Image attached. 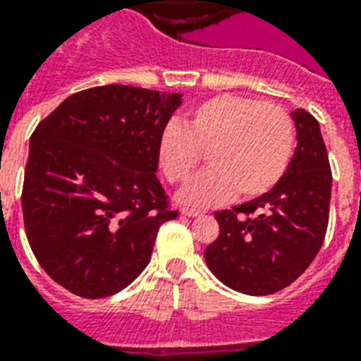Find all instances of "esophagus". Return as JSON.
I'll return each instance as SVG.
<instances>
[{
	"mask_svg": "<svg viewBox=\"0 0 361 361\" xmlns=\"http://www.w3.org/2000/svg\"><path fill=\"white\" fill-rule=\"evenodd\" d=\"M181 215H185V216H202V215H204V213H202V211H198V209H190V207H183V209H181Z\"/></svg>",
	"mask_w": 361,
	"mask_h": 361,
	"instance_id": "1",
	"label": "esophagus"
}]
</instances>
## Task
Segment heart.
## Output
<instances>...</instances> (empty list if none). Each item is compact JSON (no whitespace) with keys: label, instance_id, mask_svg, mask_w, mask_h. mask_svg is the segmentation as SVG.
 <instances>
[{"label":"heart","instance_id":"1","mask_svg":"<svg viewBox=\"0 0 361 361\" xmlns=\"http://www.w3.org/2000/svg\"><path fill=\"white\" fill-rule=\"evenodd\" d=\"M297 146L293 116L276 104L239 94H219L202 102L185 120V128L166 126L157 157L166 180L189 181L207 150L209 169L180 195L189 206H216L239 190L257 198L280 183Z\"/></svg>","mask_w":361,"mask_h":361}]
</instances>
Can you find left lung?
<instances>
[{"instance_id":"obj_1","label":"left lung","mask_w":361,"mask_h":361,"mask_svg":"<svg viewBox=\"0 0 361 361\" xmlns=\"http://www.w3.org/2000/svg\"><path fill=\"white\" fill-rule=\"evenodd\" d=\"M297 148L280 183L254 200L216 211L221 233L204 250L209 271L224 286L263 297L297 280L326 235L332 171L319 122L291 113Z\"/></svg>"}]
</instances>
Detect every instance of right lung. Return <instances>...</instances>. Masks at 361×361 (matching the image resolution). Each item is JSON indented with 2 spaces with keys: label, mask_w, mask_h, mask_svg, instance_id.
<instances>
[{
  "label": "right lung",
  "mask_w": 361,
  "mask_h": 361,
  "mask_svg": "<svg viewBox=\"0 0 361 361\" xmlns=\"http://www.w3.org/2000/svg\"><path fill=\"white\" fill-rule=\"evenodd\" d=\"M181 94L105 85L68 96L37 126L23 174L29 247L49 278L104 298L150 263L178 216L157 180V145Z\"/></svg>",
  "instance_id": "1"
}]
</instances>
